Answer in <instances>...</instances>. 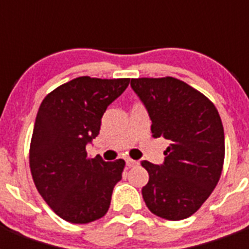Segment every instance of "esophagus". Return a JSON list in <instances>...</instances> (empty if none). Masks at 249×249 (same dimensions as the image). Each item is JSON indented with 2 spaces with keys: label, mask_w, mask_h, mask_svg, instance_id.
Returning a JSON list of instances; mask_svg holds the SVG:
<instances>
[{
  "label": "esophagus",
  "mask_w": 249,
  "mask_h": 249,
  "mask_svg": "<svg viewBox=\"0 0 249 249\" xmlns=\"http://www.w3.org/2000/svg\"><path fill=\"white\" fill-rule=\"evenodd\" d=\"M136 165H138V161H136V160H132V159L126 160V166H129V168H132V166H136Z\"/></svg>",
  "instance_id": "1"
}]
</instances>
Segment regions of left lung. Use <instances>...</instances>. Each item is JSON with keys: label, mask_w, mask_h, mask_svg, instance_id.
Listing matches in <instances>:
<instances>
[{"label": "left lung", "mask_w": 249, "mask_h": 249, "mask_svg": "<svg viewBox=\"0 0 249 249\" xmlns=\"http://www.w3.org/2000/svg\"><path fill=\"white\" fill-rule=\"evenodd\" d=\"M130 85L147 108L152 137L170 142L164 164L141 163L150 177L142 189L144 203L165 220L187 218L208 199L222 173L220 113L204 94L174 77L132 79Z\"/></svg>", "instance_id": "1"}]
</instances>
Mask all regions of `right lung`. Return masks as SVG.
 Wrapping results in <instances>:
<instances>
[{
	"mask_svg": "<svg viewBox=\"0 0 249 249\" xmlns=\"http://www.w3.org/2000/svg\"><path fill=\"white\" fill-rule=\"evenodd\" d=\"M130 79L81 76L46 95L29 146L36 189L54 212L72 224H88L107 213L125 161L89 158L88 142L99 134L106 109Z\"/></svg>",
	"mask_w": 249,
	"mask_h": 249,
	"instance_id": "add662e5",
	"label": "right lung"
}]
</instances>
